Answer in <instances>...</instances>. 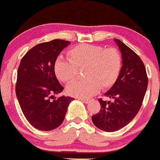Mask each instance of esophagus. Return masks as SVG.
<instances>
[{
	"label": "esophagus",
	"instance_id": "obj_1",
	"mask_svg": "<svg viewBox=\"0 0 160 160\" xmlns=\"http://www.w3.org/2000/svg\"><path fill=\"white\" fill-rule=\"evenodd\" d=\"M79 100H81L82 101H83V102H85V103H88L89 101H90V100H89V99H86V98H79Z\"/></svg>",
	"mask_w": 160,
	"mask_h": 160
}]
</instances>
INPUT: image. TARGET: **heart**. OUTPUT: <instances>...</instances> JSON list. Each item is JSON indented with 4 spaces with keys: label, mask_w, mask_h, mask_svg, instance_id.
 <instances>
[{
    "label": "heart",
    "mask_w": 160,
    "mask_h": 160,
    "mask_svg": "<svg viewBox=\"0 0 160 160\" xmlns=\"http://www.w3.org/2000/svg\"><path fill=\"white\" fill-rule=\"evenodd\" d=\"M68 60L58 59L54 66L56 78L71 83L76 78L78 70H83L85 79L78 81L66 88L69 95L89 98L102 89L112 87L118 80L122 67L121 52L114 47L81 44L67 52Z\"/></svg>",
    "instance_id": "b5f03b06"
}]
</instances>
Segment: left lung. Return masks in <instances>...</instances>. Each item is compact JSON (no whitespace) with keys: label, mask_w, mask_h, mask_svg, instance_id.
<instances>
[{"label":"left lung","mask_w":160,"mask_h":160,"mask_svg":"<svg viewBox=\"0 0 160 160\" xmlns=\"http://www.w3.org/2000/svg\"><path fill=\"white\" fill-rule=\"evenodd\" d=\"M121 52V72L115 84L105 93L114 101L98 99L101 110L92 117L94 124L106 132H114L128 125L140 111L148 85L143 62L138 55L118 39Z\"/></svg>","instance_id":"8db88e82"}]
</instances>
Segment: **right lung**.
I'll return each mask as SVG.
<instances>
[{"label": "right lung", "mask_w": 160, "mask_h": 160, "mask_svg": "<svg viewBox=\"0 0 160 160\" xmlns=\"http://www.w3.org/2000/svg\"><path fill=\"white\" fill-rule=\"evenodd\" d=\"M69 44L63 39L37 44L20 61L18 70L16 94L25 118L33 128L52 130L64 121L73 98L61 96L51 101L52 94L62 92L54 72L56 59Z\"/></svg>", "instance_id": "right-lung-1"}]
</instances>
